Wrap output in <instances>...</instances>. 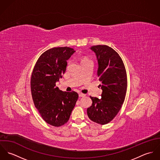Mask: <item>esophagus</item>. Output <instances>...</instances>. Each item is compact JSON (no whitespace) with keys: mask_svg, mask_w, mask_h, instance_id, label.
<instances>
[{"mask_svg":"<svg viewBox=\"0 0 160 160\" xmlns=\"http://www.w3.org/2000/svg\"><path fill=\"white\" fill-rule=\"evenodd\" d=\"M84 96H85V94L82 93H79V97H84Z\"/></svg>","mask_w":160,"mask_h":160,"instance_id":"obj_1","label":"esophagus"}]
</instances>
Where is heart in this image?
<instances>
[{"mask_svg": "<svg viewBox=\"0 0 160 160\" xmlns=\"http://www.w3.org/2000/svg\"><path fill=\"white\" fill-rule=\"evenodd\" d=\"M91 62V60L90 59H89L88 58H86V57L82 58V59H81V63H85V62Z\"/></svg>", "mask_w": 160, "mask_h": 160, "instance_id": "1", "label": "heart"}]
</instances>
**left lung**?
Segmentation results:
<instances>
[{
	"instance_id": "left-lung-1",
	"label": "left lung",
	"mask_w": 160,
	"mask_h": 160,
	"mask_svg": "<svg viewBox=\"0 0 160 160\" xmlns=\"http://www.w3.org/2000/svg\"><path fill=\"white\" fill-rule=\"evenodd\" d=\"M91 49L97 57L102 93L100 99L90 97L92 104L87 113L92 121L103 125L110 122L122 107L127 91V74L121 58L112 47L98 45Z\"/></svg>"
}]
</instances>
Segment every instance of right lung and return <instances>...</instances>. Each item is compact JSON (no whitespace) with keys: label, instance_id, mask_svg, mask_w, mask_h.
I'll list each match as a JSON object with an SVG mask.
<instances>
[{"label":"right lung","instance_id":"right-lung-1","mask_svg":"<svg viewBox=\"0 0 160 160\" xmlns=\"http://www.w3.org/2000/svg\"><path fill=\"white\" fill-rule=\"evenodd\" d=\"M75 52L68 47H53L38 60L31 78V91L36 108L47 123L55 127L68 122L78 99L74 91H60L56 82L65 73L67 62Z\"/></svg>","mask_w":160,"mask_h":160}]
</instances>
